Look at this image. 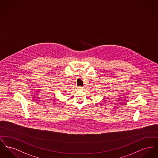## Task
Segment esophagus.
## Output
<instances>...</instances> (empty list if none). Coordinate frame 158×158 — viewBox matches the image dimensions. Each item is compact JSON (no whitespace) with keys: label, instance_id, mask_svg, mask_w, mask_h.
<instances>
[{"label":"esophagus","instance_id":"esophagus-1","mask_svg":"<svg viewBox=\"0 0 158 158\" xmlns=\"http://www.w3.org/2000/svg\"><path fill=\"white\" fill-rule=\"evenodd\" d=\"M83 89H84V88H83V87H81V86H77V87H76V90L78 91H82Z\"/></svg>","mask_w":158,"mask_h":158}]
</instances>
